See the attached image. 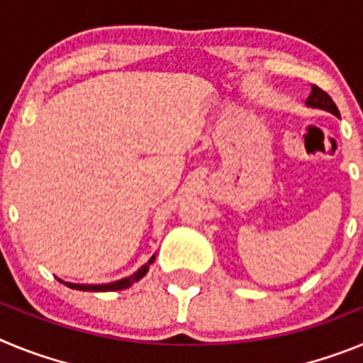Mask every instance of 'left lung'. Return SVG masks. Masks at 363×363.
<instances>
[{
  "mask_svg": "<svg viewBox=\"0 0 363 363\" xmlns=\"http://www.w3.org/2000/svg\"><path fill=\"white\" fill-rule=\"evenodd\" d=\"M306 104H307V107L322 108V111L331 112V114H335L336 118H340L338 107L335 105V101L331 99V96L327 94L325 91H322L320 86H316V85L311 86V94H309V98L306 99Z\"/></svg>",
  "mask_w": 363,
  "mask_h": 363,
  "instance_id": "obj_1",
  "label": "left lung"
}]
</instances>
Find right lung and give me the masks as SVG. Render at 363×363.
Segmentation results:
<instances>
[{
    "label": "right lung",
    "instance_id": "1",
    "mask_svg": "<svg viewBox=\"0 0 363 363\" xmlns=\"http://www.w3.org/2000/svg\"><path fill=\"white\" fill-rule=\"evenodd\" d=\"M154 258H156V256H152V258H150L145 265H142V267L138 269L133 277L121 278V280L111 281V284H101V285L85 284V285H83V284H70V281H63V280H60V281H62V284H65L67 287H70V289H78V291H96V293H107V291H121V289H127V287H130L134 281L142 280V278L147 274V271H149V267H150V264L154 262Z\"/></svg>",
    "mask_w": 363,
    "mask_h": 363
}]
</instances>
